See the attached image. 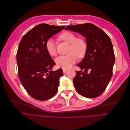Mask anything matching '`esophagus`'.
Here are the masks:
<instances>
[{"instance_id": "1", "label": "esophagus", "mask_w": 130, "mask_h": 130, "mask_svg": "<svg viewBox=\"0 0 130 130\" xmlns=\"http://www.w3.org/2000/svg\"><path fill=\"white\" fill-rule=\"evenodd\" d=\"M67 71V69H63V73H66Z\"/></svg>"}]
</instances>
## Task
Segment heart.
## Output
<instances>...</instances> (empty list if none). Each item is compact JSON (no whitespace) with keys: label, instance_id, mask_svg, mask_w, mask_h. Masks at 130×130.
<instances>
[{"label":"heart","instance_id":"heart-1","mask_svg":"<svg viewBox=\"0 0 130 130\" xmlns=\"http://www.w3.org/2000/svg\"><path fill=\"white\" fill-rule=\"evenodd\" d=\"M60 38L70 44L66 55H61L55 59V62L59 67L63 69L70 68L77 60L85 57L87 50V44L83 39L77 38V36L70 32H64L60 35ZM45 48L51 56L57 55V44L53 39H49L45 43Z\"/></svg>","mask_w":130,"mask_h":130}]
</instances>
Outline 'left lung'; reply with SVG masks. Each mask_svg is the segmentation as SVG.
<instances>
[{"label":"left lung","mask_w":130,"mask_h":130,"mask_svg":"<svg viewBox=\"0 0 130 130\" xmlns=\"http://www.w3.org/2000/svg\"><path fill=\"white\" fill-rule=\"evenodd\" d=\"M65 29L83 35L87 44L85 58L77 64L82 70L76 71L73 80L76 91L87 98L100 96L112 78L115 63L113 47L109 37L91 23L68 26Z\"/></svg>","instance_id":"8db88e82"}]
</instances>
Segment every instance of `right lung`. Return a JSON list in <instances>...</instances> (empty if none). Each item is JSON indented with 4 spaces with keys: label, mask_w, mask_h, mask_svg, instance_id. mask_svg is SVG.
<instances>
[{
    "label": "right lung",
    "mask_w": 130,
    "mask_h": 130,
    "mask_svg": "<svg viewBox=\"0 0 130 130\" xmlns=\"http://www.w3.org/2000/svg\"><path fill=\"white\" fill-rule=\"evenodd\" d=\"M64 27L39 24L24 35L18 46V77L28 94L37 100H47L58 91L63 71L52 70L55 63L46 50L45 43Z\"/></svg>",
    "instance_id": "obj_1"
}]
</instances>
